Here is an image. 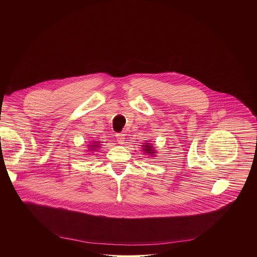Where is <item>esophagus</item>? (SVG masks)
Segmentation results:
<instances>
[{
    "label": "esophagus",
    "instance_id": "34e87169",
    "mask_svg": "<svg viewBox=\"0 0 257 257\" xmlns=\"http://www.w3.org/2000/svg\"><path fill=\"white\" fill-rule=\"evenodd\" d=\"M115 138H116V141H117V143H118L119 145H124V143H125L124 135H122V134H117V135L115 136Z\"/></svg>",
    "mask_w": 257,
    "mask_h": 257
}]
</instances>
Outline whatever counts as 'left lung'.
<instances>
[{
    "label": "left lung",
    "mask_w": 257,
    "mask_h": 257,
    "mask_svg": "<svg viewBox=\"0 0 257 257\" xmlns=\"http://www.w3.org/2000/svg\"><path fill=\"white\" fill-rule=\"evenodd\" d=\"M143 151L147 154V155H149V156H151V157H153V156H155L156 155V153H157V150H156V148L154 147V146L152 145V144H150V143H145L143 146Z\"/></svg>",
    "instance_id": "obj_1"
}]
</instances>
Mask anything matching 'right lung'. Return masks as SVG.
<instances>
[{"label":"right lung","instance_id":"right-lung-1","mask_svg":"<svg viewBox=\"0 0 257 257\" xmlns=\"http://www.w3.org/2000/svg\"><path fill=\"white\" fill-rule=\"evenodd\" d=\"M101 143H102V142H96V141H93V142L89 143V145L87 146V147H88V149H87V154L89 155V153L91 154V153H93V152L99 150L98 148H100V147H101Z\"/></svg>","mask_w":257,"mask_h":257}]
</instances>
